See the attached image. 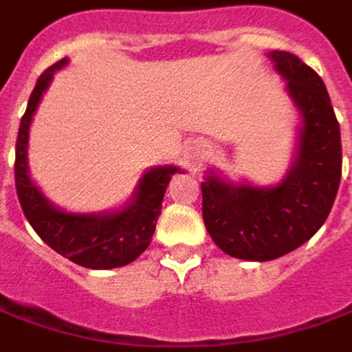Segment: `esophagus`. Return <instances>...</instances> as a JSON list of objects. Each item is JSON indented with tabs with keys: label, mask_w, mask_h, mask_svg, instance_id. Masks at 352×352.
<instances>
[{
	"label": "esophagus",
	"mask_w": 352,
	"mask_h": 352,
	"mask_svg": "<svg viewBox=\"0 0 352 352\" xmlns=\"http://www.w3.org/2000/svg\"><path fill=\"white\" fill-rule=\"evenodd\" d=\"M206 154V146L204 144H198V142H194L192 146H190V150H188V158L192 160V162H200V158Z\"/></svg>",
	"instance_id": "esophagus-1"
}]
</instances>
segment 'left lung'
<instances>
[{
    "label": "left lung",
    "instance_id": "1",
    "mask_svg": "<svg viewBox=\"0 0 352 352\" xmlns=\"http://www.w3.org/2000/svg\"><path fill=\"white\" fill-rule=\"evenodd\" d=\"M302 116L298 154L274 188L232 186L218 176L202 182V218L216 246L242 261H272L313 236L333 208L340 184V128L320 76L289 52H272Z\"/></svg>",
    "mask_w": 352,
    "mask_h": 352
}]
</instances>
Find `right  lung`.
I'll use <instances>...</instances> for the list:
<instances>
[{
  "instance_id": "right-lung-1",
  "label": "right lung",
  "mask_w": 352,
  "mask_h": 352,
  "mask_svg": "<svg viewBox=\"0 0 352 352\" xmlns=\"http://www.w3.org/2000/svg\"><path fill=\"white\" fill-rule=\"evenodd\" d=\"M65 58L47 67L38 78V84L30 96L28 110L21 116L15 142V190L32 228L50 248L69 258L72 263L106 270L126 266L136 261L148 248L156 230V220L162 212L166 186L178 168L160 166L146 172L140 180L134 202L116 214H67L54 208L39 192L28 174V130L32 116L38 108L41 94L50 86L54 72L65 65Z\"/></svg>"
}]
</instances>
